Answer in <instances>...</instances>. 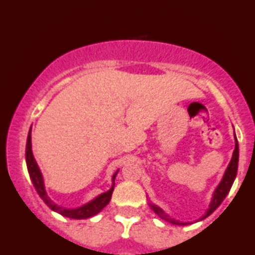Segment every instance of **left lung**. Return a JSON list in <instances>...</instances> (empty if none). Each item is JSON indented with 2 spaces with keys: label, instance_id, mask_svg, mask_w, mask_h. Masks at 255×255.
Wrapping results in <instances>:
<instances>
[{
  "label": "left lung",
  "instance_id": "1",
  "mask_svg": "<svg viewBox=\"0 0 255 255\" xmlns=\"http://www.w3.org/2000/svg\"><path fill=\"white\" fill-rule=\"evenodd\" d=\"M235 138H236V135H235ZM237 168H238V141H237V138H236V146L234 150V155H232L231 162H230L229 167H227L226 172H225L224 178L221 179V182H220L218 188H216L215 192H214L213 200H211L210 205H209L208 211H206L205 215L203 216L200 220L205 219L206 216H209L211 213H214V211L219 208V205L221 204L222 200L226 198V195L229 194L230 189H231L232 184H234L236 175H237ZM151 209L155 214H157V215H159L162 220H165V221H168V222H171V224H175V225H184L183 222L175 221V220L168 218V216L163 213L162 209H160L159 206L151 204Z\"/></svg>",
  "mask_w": 255,
  "mask_h": 255
}]
</instances>
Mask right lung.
Masks as SVG:
<instances>
[{
  "mask_svg": "<svg viewBox=\"0 0 255 255\" xmlns=\"http://www.w3.org/2000/svg\"><path fill=\"white\" fill-rule=\"evenodd\" d=\"M31 130V128H30ZM30 130H29L28 134V139H26V149H25V160H26V167H28V172L29 176H30L31 182H33L34 187H35L37 194L40 195L42 200L45 202L51 210L56 211V213L61 214L62 216H66V218L69 219H76V220H80V219H88L92 218V216L96 215L98 213H100L105 206L109 204L110 199H111L112 192H114V187H115V178H116V175L119 171H116L114 177H112V188L110 191H107L106 193H103V194L99 195L98 198L92 200L90 203L85 204L84 206H80L78 209H64L61 208V206L56 205L55 203H52L50 200V198L47 197L46 191H45L44 187V181H42V176L41 172L39 170V166L35 161L33 156V151H31V134Z\"/></svg>",
  "mask_w": 255,
  "mask_h": 255,
  "instance_id": "obj_1",
  "label": "right lung"
}]
</instances>
